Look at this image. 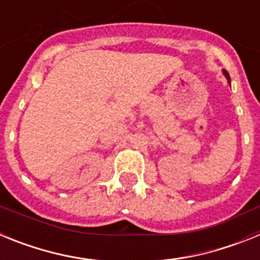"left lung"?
I'll return each mask as SVG.
<instances>
[{"mask_svg":"<svg viewBox=\"0 0 260 260\" xmlns=\"http://www.w3.org/2000/svg\"><path fill=\"white\" fill-rule=\"evenodd\" d=\"M222 73H224L225 78H226V79H228V83H231V77H229L228 73H226V71H225V70H222Z\"/></svg>","mask_w":260,"mask_h":260,"instance_id":"left-lung-1","label":"left lung"}]
</instances>
